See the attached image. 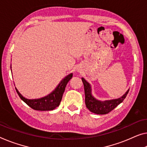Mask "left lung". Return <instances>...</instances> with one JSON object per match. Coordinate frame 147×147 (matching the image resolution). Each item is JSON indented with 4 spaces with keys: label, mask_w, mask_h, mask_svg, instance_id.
Segmentation results:
<instances>
[{
    "label": "left lung",
    "mask_w": 147,
    "mask_h": 147,
    "mask_svg": "<svg viewBox=\"0 0 147 147\" xmlns=\"http://www.w3.org/2000/svg\"><path fill=\"white\" fill-rule=\"evenodd\" d=\"M83 85H84L85 95V105L90 111L96 114H106L111 112L117 106L121 103L125 98L129 92V89L123 96L118 98L111 99V100H100L96 99L92 94V89L90 83L81 78Z\"/></svg>",
    "instance_id": "left-lung-1"
}]
</instances>
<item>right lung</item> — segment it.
Returning a JSON list of instances; mask_svg holds the SVG:
<instances>
[{
  "instance_id": "right-lung-1",
  "label": "right lung",
  "mask_w": 147,
  "mask_h": 147,
  "mask_svg": "<svg viewBox=\"0 0 147 147\" xmlns=\"http://www.w3.org/2000/svg\"><path fill=\"white\" fill-rule=\"evenodd\" d=\"M10 67L12 68L11 66ZM11 71H12V69H11ZM72 77H73L72 73L65 77L51 93L40 98H26L22 96V94L20 93L16 87V90L17 93L18 94L20 98L31 108L35 110H40V111H49V110L55 109L56 107H58L60 105L63 93L65 91V88H66L67 83L71 80Z\"/></svg>"
}]
</instances>
